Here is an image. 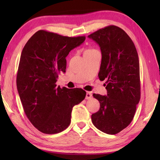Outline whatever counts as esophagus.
I'll use <instances>...</instances> for the list:
<instances>
[{
  "mask_svg": "<svg viewBox=\"0 0 160 160\" xmlns=\"http://www.w3.org/2000/svg\"><path fill=\"white\" fill-rule=\"evenodd\" d=\"M92 98V93H91V92H87L86 93V99L87 100H89L91 99V98Z\"/></svg>",
  "mask_w": 160,
  "mask_h": 160,
  "instance_id": "34e87169",
  "label": "esophagus"
}]
</instances>
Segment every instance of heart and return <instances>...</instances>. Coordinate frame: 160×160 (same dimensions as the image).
I'll list each match as a JSON object with an SVG mask.
<instances>
[{
	"label": "heart",
	"mask_w": 160,
	"mask_h": 160,
	"mask_svg": "<svg viewBox=\"0 0 160 160\" xmlns=\"http://www.w3.org/2000/svg\"><path fill=\"white\" fill-rule=\"evenodd\" d=\"M95 52H97L96 49H88L87 50H85V52H84V53H93Z\"/></svg>",
	"instance_id": "1"
}]
</instances>
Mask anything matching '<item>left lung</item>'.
<instances>
[{
    "label": "left lung",
    "mask_w": 160,
    "mask_h": 160,
    "mask_svg": "<svg viewBox=\"0 0 160 160\" xmlns=\"http://www.w3.org/2000/svg\"><path fill=\"white\" fill-rule=\"evenodd\" d=\"M100 47L102 61L98 77L106 80L107 96L93 93L100 109L91 115L93 125L114 135L130 124L140 100L139 58L133 42L123 29L107 26L88 36Z\"/></svg>",
    "instance_id": "1"
}]
</instances>
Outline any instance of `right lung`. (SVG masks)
I'll return each mask as SVG.
<instances>
[{
	"mask_svg": "<svg viewBox=\"0 0 160 160\" xmlns=\"http://www.w3.org/2000/svg\"><path fill=\"white\" fill-rule=\"evenodd\" d=\"M85 38L39 30L22 51L17 89L27 117L43 133L56 134L66 129L71 123L73 107L86 96L82 89L56 84L58 74L66 71V57Z\"/></svg>",
	"mask_w": 160,
	"mask_h": 160,
	"instance_id": "right-lung-1",
	"label": "right lung"
}]
</instances>
